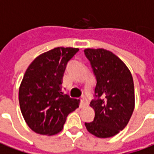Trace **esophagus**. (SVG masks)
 Returning a JSON list of instances; mask_svg holds the SVG:
<instances>
[{"instance_id":"1","label":"esophagus","mask_w":154,"mask_h":154,"mask_svg":"<svg viewBox=\"0 0 154 154\" xmlns=\"http://www.w3.org/2000/svg\"><path fill=\"white\" fill-rule=\"evenodd\" d=\"M80 106L82 107H85L86 105H88V101L87 99V97H85V96H82V97H81V100H80Z\"/></svg>"}]
</instances>
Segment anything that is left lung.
<instances>
[{"label":"left lung","instance_id":"1","mask_svg":"<svg viewBox=\"0 0 154 154\" xmlns=\"http://www.w3.org/2000/svg\"><path fill=\"white\" fill-rule=\"evenodd\" d=\"M97 79L95 97L90 106L95 111L90 133L101 138L115 136L129 122L135 105L132 74L121 59L103 48L84 50Z\"/></svg>","mask_w":154,"mask_h":154}]
</instances>
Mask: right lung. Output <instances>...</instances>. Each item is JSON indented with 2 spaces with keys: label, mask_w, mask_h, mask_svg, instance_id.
<instances>
[{
  "label": "right lung",
  "mask_w": 154,
  "mask_h": 154,
  "mask_svg": "<svg viewBox=\"0 0 154 154\" xmlns=\"http://www.w3.org/2000/svg\"><path fill=\"white\" fill-rule=\"evenodd\" d=\"M79 51L57 47L38 56L30 64L19 88L21 113L29 128L42 135L61 132L66 117L79 107V100L62 90L67 62Z\"/></svg>",
  "instance_id": "right-lung-1"
}]
</instances>
